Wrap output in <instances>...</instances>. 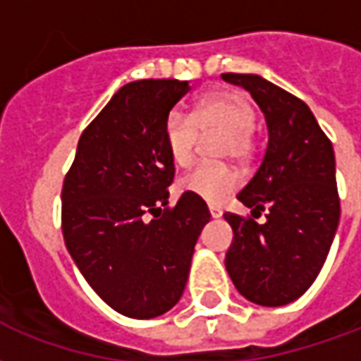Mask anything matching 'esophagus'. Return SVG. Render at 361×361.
<instances>
[{
	"mask_svg": "<svg viewBox=\"0 0 361 361\" xmlns=\"http://www.w3.org/2000/svg\"><path fill=\"white\" fill-rule=\"evenodd\" d=\"M209 213H212L213 219H219L221 215H223V212H221V207H217V206H209Z\"/></svg>",
	"mask_w": 361,
	"mask_h": 361,
	"instance_id": "esophagus-1",
	"label": "esophagus"
}]
</instances>
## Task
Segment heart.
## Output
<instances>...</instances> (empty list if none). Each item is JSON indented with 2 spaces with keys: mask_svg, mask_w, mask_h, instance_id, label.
Here are the masks:
<instances>
[{
  "mask_svg": "<svg viewBox=\"0 0 361 361\" xmlns=\"http://www.w3.org/2000/svg\"><path fill=\"white\" fill-rule=\"evenodd\" d=\"M256 126V113L246 96L238 92H215L202 97L194 111H171L163 126V140L171 161L188 167L194 161L200 133H225L221 142V157L246 161L252 154V130ZM240 186L235 169L225 165H200L178 180L184 194L219 206Z\"/></svg>",
  "mask_w": 361,
  "mask_h": 361,
  "instance_id": "1",
  "label": "heart"
}]
</instances>
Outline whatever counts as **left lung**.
I'll return each mask as SVG.
<instances>
[{
    "instance_id": "1",
    "label": "left lung",
    "mask_w": 361,
    "mask_h": 361,
    "mask_svg": "<svg viewBox=\"0 0 361 361\" xmlns=\"http://www.w3.org/2000/svg\"><path fill=\"white\" fill-rule=\"evenodd\" d=\"M242 86L267 125L264 161L236 198L252 215L225 213L233 244L225 267L242 296L267 307L286 306L312 286L327 259L341 219L333 144L302 99L259 75H221Z\"/></svg>"
}]
</instances>
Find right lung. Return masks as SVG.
Instances as JSON below:
<instances>
[{"label": "right lung", "mask_w": 361, "mask_h": 361, "mask_svg": "<svg viewBox=\"0 0 361 361\" xmlns=\"http://www.w3.org/2000/svg\"><path fill=\"white\" fill-rule=\"evenodd\" d=\"M188 92V80L173 78L125 84L82 133L63 183V238L73 262L107 306L133 319L163 315L180 300L212 217L190 194L167 206L175 165L163 126Z\"/></svg>", "instance_id": "right-lung-1"}]
</instances>
